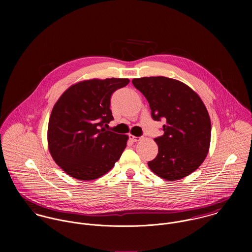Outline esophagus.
Returning <instances> with one entry per match:
<instances>
[{
    "label": "esophagus",
    "mask_w": 252,
    "mask_h": 252,
    "mask_svg": "<svg viewBox=\"0 0 252 252\" xmlns=\"http://www.w3.org/2000/svg\"><path fill=\"white\" fill-rule=\"evenodd\" d=\"M129 138H130V140H131L133 143L139 142V141L141 140L139 137H135V136H133V135H130V136H129Z\"/></svg>",
    "instance_id": "34e87169"
}]
</instances>
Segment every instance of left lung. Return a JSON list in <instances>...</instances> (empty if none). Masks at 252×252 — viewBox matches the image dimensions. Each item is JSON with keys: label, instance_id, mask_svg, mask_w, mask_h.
Returning <instances> with one entry per match:
<instances>
[{"label": "left lung", "instance_id": "1", "mask_svg": "<svg viewBox=\"0 0 252 252\" xmlns=\"http://www.w3.org/2000/svg\"><path fill=\"white\" fill-rule=\"evenodd\" d=\"M134 86L146 98L151 116L163 125L164 135L154 139L158 154L149 169L159 178L179 180L196 171L206 159L212 124L199 95L180 80L165 76L134 78Z\"/></svg>", "mask_w": 252, "mask_h": 252}]
</instances>
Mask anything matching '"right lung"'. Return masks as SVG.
I'll return each mask as SVG.
<instances>
[{
	"label": "right lung",
	"mask_w": 252,
	"mask_h": 252,
	"mask_svg": "<svg viewBox=\"0 0 252 252\" xmlns=\"http://www.w3.org/2000/svg\"><path fill=\"white\" fill-rule=\"evenodd\" d=\"M128 78L87 79L70 86L52 108L47 128L48 150L70 177L94 180L109 172L124 151L129 137L106 131L113 120L112 93Z\"/></svg>",
	"instance_id": "add662e5"
}]
</instances>
